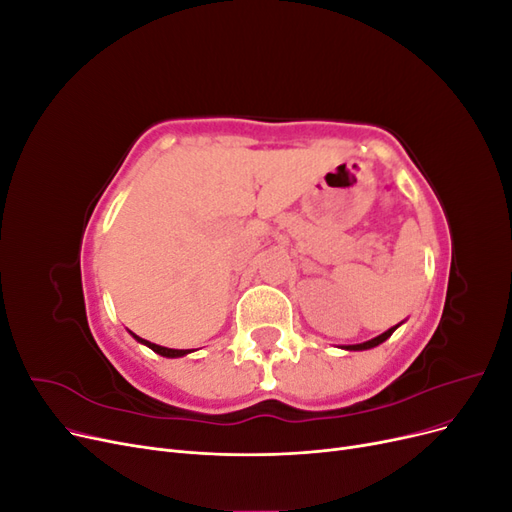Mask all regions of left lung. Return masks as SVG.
Returning <instances> with one entry per match:
<instances>
[{"mask_svg":"<svg viewBox=\"0 0 512 512\" xmlns=\"http://www.w3.org/2000/svg\"><path fill=\"white\" fill-rule=\"evenodd\" d=\"M397 327H393V329H389L386 333H382V335H378V337H374V339H369V342H363V344H354V346H344L346 350H367V348H374V346H378V344H382L384 339H389L391 335H393V331H395Z\"/></svg>","mask_w":512,"mask_h":512,"instance_id":"8db88e82","label":"left lung"}]
</instances>
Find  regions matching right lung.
<instances>
[{
	"label": "right lung",
	"instance_id": "right-lung-1",
	"mask_svg": "<svg viewBox=\"0 0 512 512\" xmlns=\"http://www.w3.org/2000/svg\"><path fill=\"white\" fill-rule=\"evenodd\" d=\"M136 337V335H134ZM138 342L141 344H145V346H149L153 352H158V354H162V356H183V354H188L190 350H173V348H164V346H158V344H151V342H147V339H141V337H136Z\"/></svg>",
	"mask_w": 512,
	"mask_h": 512
}]
</instances>
